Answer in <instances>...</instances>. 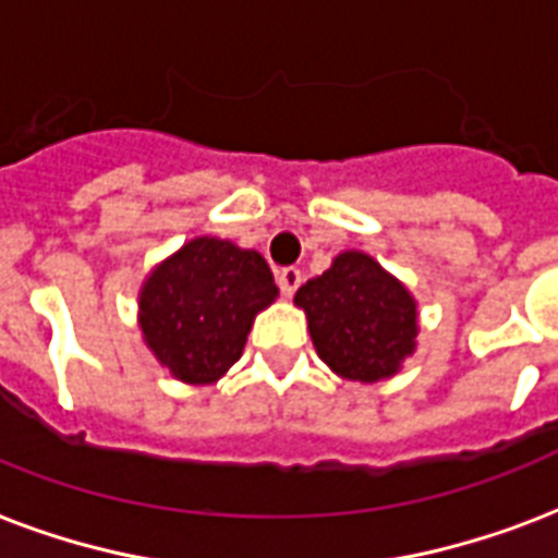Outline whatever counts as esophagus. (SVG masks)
<instances>
[{"mask_svg": "<svg viewBox=\"0 0 558 558\" xmlns=\"http://www.w3.org/2000/svg\"><path fill=\"white\" fill-rule=\"evenodd\" d=\"M276 282H279V291L284 296H293V291L302 284V270L300 267H282L279 274H276Z\"/></svg>", "mask_w": 558, "mask_h": 558, "instance_id": "obj_1", "label": "esophagus"}]
</instances>
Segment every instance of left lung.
<instances>
[{
    "instance_id": "left-lung-1",
    "label": "left lung",
    "mask_w": 558,
    "mask_h": 558,
    "mask_svg": "<svg viewBox=\"0 0 558 558\" xmlns=\"http://www.w3.org/2000/svg\"><path fill=\"white\" fill-rule=\"evenodd\" d=\"M293 302L308 317L317 355L340 378L384 381L416 349V300L366 253H340L326 274L302 284Z\"/></svg>"
}]
</instances>
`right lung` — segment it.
<instances>
[{
    "label": "right lung",
    "mask_w": 558,
    "mask_h": 558,
    "mask_svg": "<svg viewBox=\"0 0 558 558\" xmlns=\"http://www.w3.org/2000/svg\"><path fill=\"white\" fill-rule=\"evenodd\" d=\"M276 293L262 253L201 235L142 284V335L177 381L211 384L239 361L253 319Z\"/></svg>",
    "instance_id": "right-lung-1"
}]
</instances>
